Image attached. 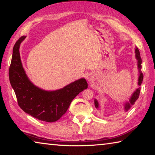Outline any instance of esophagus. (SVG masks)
<instances>
[{
	"mask_svg": "<svg viewBox=\"0 0 155 155\" xmlns=\"http://www.w3.org/2000/svg\"><path fill=\"white\" fill-rule=\"evenodd\" d=\"M87 79L88 81H92V77H91V75H88L87 77Z\"/></svg>",
	"mask_w": 155,
	"mask_h": 155,
	"instance_id": "obj_1",
	"label": "esophagus"
}]
</instances>
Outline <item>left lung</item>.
<instances>
[{
	"label": "left lung",
	"instance_id": "left-lung-1",
	"mask_svg": "<svg viewBox=\"0 0 155 155\" xmlns=\"http://www.w3.org/2000/svg\"><path fill=\"white\" fill-rule=\"evenodd\" d=\"M135 58L137 59V69H138V82L137 84L138 85H141V83H142L143 81V75L142 72L141 71V58L140 57V51H139V49L135 47ZM140 89L141 87H138L136 89V90L133 91V93L132 94V95L130 96V98L128 99V101L126 102L124 104V111H127L129 110L131 107H132L133 104H135V101H137L139 98V96H140ZM94 105H95V107L98 109L99 108V103L97 99H94Z\"/></svg>",
	"mask_w": 155,
	"mask_h": 155
}]
</instances>
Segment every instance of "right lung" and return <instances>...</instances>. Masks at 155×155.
Instances as JSON below:
<instances>
[{"label": "right lung", "instance_id": "1", "mask_svg": "<svg viewBox=\"0 0 155 155\" xmlns=\"http://www.w3.org/2000/svg\"><path fill=\"white\" fill-rule=\"evenodd\" d=\"M26 37H21L13 48L9 70L10 83L18 104L25 113L41 121L55 122L66 112L72 100L87 88V83L85 78H81L57 90H45L34 85L20 59V46Z\"/></svg>", "mask_w": 155, "mask_h": 155}]
</instances>
